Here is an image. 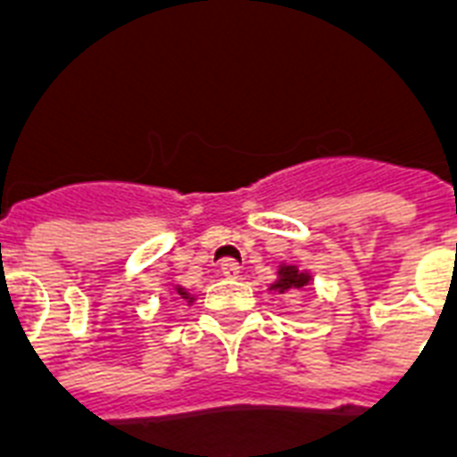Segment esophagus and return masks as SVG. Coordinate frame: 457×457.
Masks as SVG:
<instances>
[{
    "label": "esophagus",
    "instance_id": "1",
    "mask_svg": "<svg viewBox=\"0 0 457 457\" xmlns=\"http://www.w3.org/2000/svg\"><path fill=\"white\" fill-rule=\"evenodd\" d=\"M220 272H222V278L237 279L239 278V272H242V265L237 263V261H232V258H228V261H222L220 263Z\"/></svg>",
    "mask_w": 457,
    "mask_h": 457
}]
</instances>
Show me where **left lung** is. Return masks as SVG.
Here are the masks:
<instances>
[{
    "label": "left lung",
    "mask_w": 457,
    "mask_h": 457,
    "mask_svg": "<svg viewBox=\"0 0 457 457\" xmlns=\"http://www.w3.org/2000/svg\"><path fill=\"white\" fill-rule=\"evenodd\" d=\"M311 282H312V275L308 270H301L299 265H294V263H279L278 279L270 285V292L294 294V292H301V289L311 285Z\"/></svg>",
    "instance_id": "1"
}]
</instances>
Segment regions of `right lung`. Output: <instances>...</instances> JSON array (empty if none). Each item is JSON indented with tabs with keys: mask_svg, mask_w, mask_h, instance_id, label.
I'll return each mask as SVG.
<instances>
[{
	"mask_svg": "<svg viewBox=\"0 0 457 457\" xmlns=\"http://www.w3.org/2000/svg\"><path fill=\"white\" fill-rule=\"evenodd\" d=\"M172 292L178 294L179 299H185L187 305H192L194 301H196V296H194V294H189V289H185V287H182V285H175V287H172Z\"/></svg>",
	"mask_w": 457,
	"mask_h": 457,
	"instance_id": "obj_1",
	"label": "right lung"
}]
</instances>
